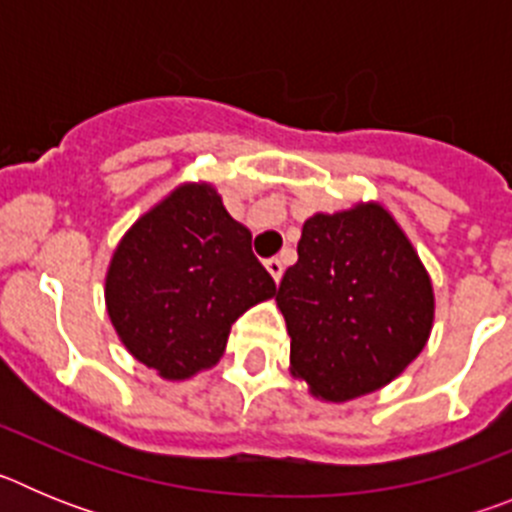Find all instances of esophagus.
<instances>
[{"label":"esophagus","mask_w":512,"mask_h":512,"mask_svg":"<svg viewBox=\"0 0 512 512\" xmlns=\"http://www.w3.org/2000/svg\"><path fill=\"white\" fill-rule=\"evenodd\" d=\"M266 271H269L274 282H279L284 274V261L282 259H266Z\"/></svg>","instance_id":"obj_1"}]
</instances>
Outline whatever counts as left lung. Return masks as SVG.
<instances>
[{
    "mask_svg": "<svg viewBox=\"0 0 512 512\" xmlns=\"http://www.w3.org/2000/svg\"><path fill=\"white\" fill-rule=\"evenodd\" d=\"M277 305L292 338L289 374L325 402L356 400L400 377L436 315L431 274L379 202L307 217Z\"/></svg>",
    "mask_w": 512,
    "mask_h": 512,
    "instance_id": "8db88e82",
    "label": "left lung"
}]
</instances>
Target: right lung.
<instances>
[{"mask_svg":"<svg viewBox=\"0 0 512 512\" xmlns=\"http://www.w3.org/2000/svg\"><path fill=\"white\" fill-rule=\"evenodd\" d=\"M277 284L251 230L207 182H184L135 220L112 253L104 302L130 356L169 382L212 369L230 325Z\"/></svg>","mask_w":512,"mask_h":512,"instance_id":"add662e5","label":"right lung"}]
</instances>
